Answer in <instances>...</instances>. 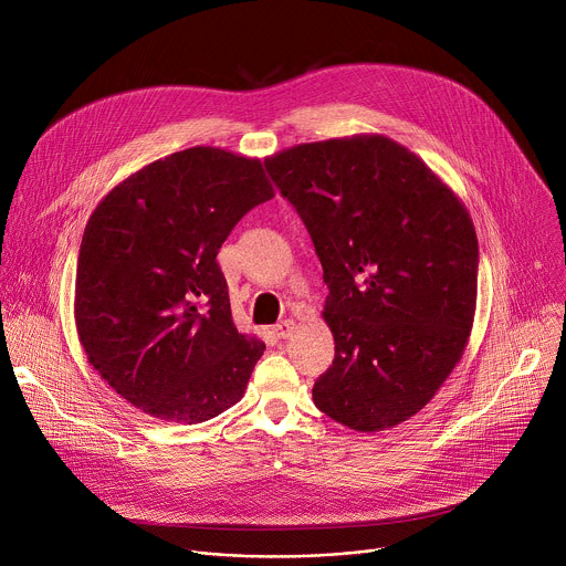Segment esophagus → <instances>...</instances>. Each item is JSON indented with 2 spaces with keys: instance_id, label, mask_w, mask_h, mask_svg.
I'll use <instances>...</instances> for the list:
<instances>
[{
  "instance_id": "34e87169",
  "label": "esophagus",
  "mask_w": 566,
  "mask_h": 566,
  "mask_svg": "<svg viewBox=\"0 0 566 566\" xmlns=\"http://www.w3.org/2000/svg\"><path fill=\"white\" fill-rule=\"evenodd\" d=\"M293 332H295V322H293V319H282V322H277V325L273 327V334H275L280 340H286Z\"/></svg>"
}]
</instances>
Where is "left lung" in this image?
<instances>
[{
	"mask_svg": "<svg viewBox=\"0 0 566 566\" xmlns=\"http://www.w3.org/2000/svg\"><path fill=\"white\" fill-rule=\"evenodd\" d=\"M264 166L306 226L329 289L336 358L313 385L315 408L360 432L408 421L472 329L479 247L468 210L385 136L304 143Z\"/></svg>",
	"mask_w": 566,
	"mask_h": 566,
	"instance_id": "left-lung-1",
	"label": "left lung"
}]
</instances>
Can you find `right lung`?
<instances>
[{
    "label": "right lung",
    "mask_w": 566,
    "mask_h": 566,
    "mask_svg": "<svg viewBox=\"0 0 566 566\" xmlns=\"http://www.w3.org/2000/svg\"><path fill=\"white\" fill-rule=\"evenodd\" d=\"M269 199L260 160L190 147L138 170L94 210L77 255V336L134 408L195 426L244 396L266 345L234 329L217 253Z\"/></svg>",
    "instance_id": "add662e5"
}]
</instances>
